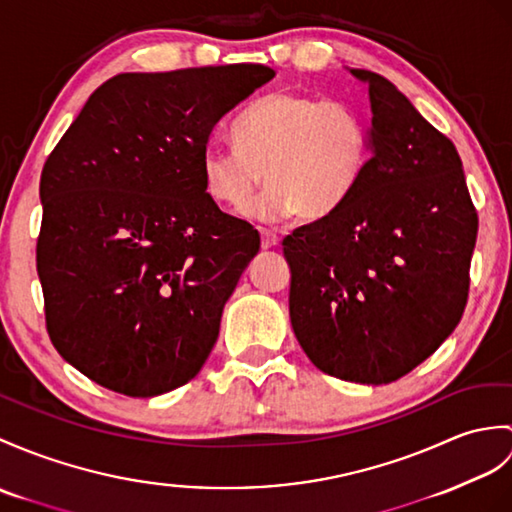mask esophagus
I'll list each match as a JSON object with an SVG mask.
<instances>
[{"instance_id":"obj_1","label":"esophagus","mask_w":512,"mask_h":512,"mask_svg":"<svg viewBox=\"0 0 512 512\" xmlns=\"http://www.w3.org/2000/svg\"><path fill=\"white\" fill-rule=\"evenodd\" d=\"M261 235V248H275L279 244V235L272 233L268 229H259Z\"/></svg>"}]
</instances>
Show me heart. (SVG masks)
<instances>
[{
  "mask_svg": "<svg viewBox=\"0 0 512 512\" xmlns=\"http://www.w3.org/2000/svg\"><path fill=\"white\" fill-rule=\"evenodd\" d=\"M233 144L200 152V181L220 207L244 205L264 178L268 187L244 207L253 220L329 216L351 194L371 157V126L349 102L296 91L261 98L233 126Z\"/></svg>",
  "mask_w": 512,
  "mask_h": 512,
  "instance_id": "b5f03b06",
  "label": "heart"
}]
</instances>
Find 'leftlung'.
<instances>
[{
  "label": "left lung",
  "instance_id": "left-lung-1",
  "mask_svg": "<svg viewBox=\"0 0 512 512\" xmlns=\"http://www.w3.org/2000/svg\"><path fill=\"white\" fill-rule=\"evenodd\" d=\"M368 85L371 157L342 205L283 240L290 323L307 358L355 384H390L460 323L478 213L456 146L390 80Z\"/></svg>",
  "mask_w": 512,
  "mask_h": 512
}]
</instances>
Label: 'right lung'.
Segmentation results:
<instances>
[{
  "label": "right lung",
  "mask_w": 512,
  "mask_h": 512,
  "mask_svg": "<svg viewBox=\"0 0 512 512\" xmlns=\"http://www.w3.org/2000/svg\"><path fill=\"white\" fill-rule=\"evenodd\" d=\"M264 65L120 74L41 172L37 270L56 351L91 382L157 397L194 379L259 233L218 209L200 152Z\"/></svg>",
  "instance_id": "1"
}]
</instances>
